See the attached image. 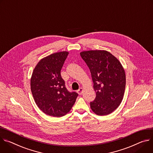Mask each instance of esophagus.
<instances>
[{"label": "esophagus", "instance_id": "obj_1", "mask_svg": "<svg viewBox=\"0 0 153 153\" xmlns=\"http://www.w3.org/2000/svg\"><path fill=\"white\" fill-rule=\"evenodd\" d=\"M82 92H83V89H82V88H79V89L78 90V91H77V92H78V94L79 95H81V94H82Z\"/></svg>", "mask_w": 153, "mask_h": 153}]
</instances>
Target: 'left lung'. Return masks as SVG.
<instances>
[{
  "mask_svg": "<svg viewBox=\"0 0 153 153\" xmlns=\"http://www.w3.org/2000/svg\"><path fill=\"white\" fill-rule=\"evenodd\" d=\"M89 68L94 89V101L90 103L92 111L98 115L112 113L123 98L126 75L118 59L106 50H89L80 53Z\"/></svg>",
  "mask_w": 153,
  "mask_h": 153,
  "instance_id": "8db88e82",
  "label": "left lung"
}]
</instances>
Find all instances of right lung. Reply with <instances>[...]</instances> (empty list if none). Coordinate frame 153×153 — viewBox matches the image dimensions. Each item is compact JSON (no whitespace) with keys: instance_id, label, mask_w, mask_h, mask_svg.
I'll return each instance as SVG.
<instances>
[{"instance_id":"add662e5","label":"right lung","mask_w":153,"mask_h":153,"mask_svg":"<svg viewBox=\"0 0 153 153\" xmlns=\"http://www.w3.org/2000/svg\"><path fill=\"white\" fill-rule=\"evenodd\" d=\"M69 52H61L41 59L30 79L31 91L38 108L45 114L60 117L69 112L78 94L65 86L61 70Z\"/></svg>"}]
</instances>
